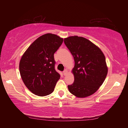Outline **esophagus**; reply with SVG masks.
<instances>
[{
  "mask_svg": "<svg viewBox=\"0 0 128 128\" xmlns=\"http://www.w3.org/2000/svg\"><path fill=\"white\" fill-rule=\"evenodd\" d=\"M68 70H67V69H65V70H64V72H63L64 75V76H66V75L67 74V73H68Z\"/></svg>",
  "mask_w": 128,
  "mask_h": 128,
  "instance_id": "34e87169",
  "label": "esophagus"
}]
</instances>
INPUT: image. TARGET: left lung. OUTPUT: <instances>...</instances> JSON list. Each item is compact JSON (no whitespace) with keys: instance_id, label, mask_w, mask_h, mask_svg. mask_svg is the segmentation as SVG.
Instances as JSON below:
<instances>
[{"instance_id":"obj_1","label":"left lung","mask_w":128,"mask_h":128,"mask_svg":"<svg viewBox=\"0 0 128 128\" xmlns=\"http://www.w3.org/2000/svg\"><path fill=\"white\" fill-rule=\"evenodd\" d=\"M64 43L74 58L72 72L74 82L68 85L71 94L78 98L92 95L104 81L108 73L105 56L100 48L88 39L70 36Z\"/></svg>"}]
</instances>
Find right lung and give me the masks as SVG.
<instances>
[{
  "instance_id": "right-lung-1",
  "label": "right lung",
  "mask_w": 128,
  "mask_h": 128,
  "mask_svg": "<svg viewBox=\"0 0 128 128\" xmlns=\"http://www.w3.org/2000/svg\"><path fill=\"white\" fill-rule=\"evenodd\" d=\"M62 42L63 38L56 34H45L34 40L21 57V78L35 95L44 96L54 92L60 77L55 69L54 55Z\"/></svg>"
}]
</instances>
